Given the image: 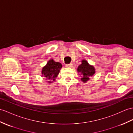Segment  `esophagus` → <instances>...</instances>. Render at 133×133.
Listing matches in <instances>:
<instances>
[{
  "label": "esophagus",
  "mask_w": 133,
  "mask_h": 133,
  "mask_svg": "<svg viewBox=\"0 0 133 133\" xmlns=\"http://www.w3.org/2000/svg\"><path fill=\"white\" fill-rule=\"evenodd\" d=\"M65 66L66 67H68V68H72L73 66V64H66Z\"/></svg>",
  "instance_id": "34e87169"
}]
</instances>
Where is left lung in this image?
Returning a JSON list of instances; mask_svg holds the SVG:
<instances>
[{
	"mask_svg": "<svg viewBox=\"0 0 133 133\" xmlns=\"http://www.w3.org/2000/svg\"><path fill=\"white\" fill-rule=\"evenodd\" d=\"M77 70L82 75L81 80L83 82H86L88 81L90 79V77H91L95 73L94 68L93 66L90 65L87 61L85 60L82 61V64L78 67Z\"/></svg>",
	"mask_w": 133,
	"mask_h": 133,
	"instance_id": "1",
	"label": "left lung"
}]
</instances>
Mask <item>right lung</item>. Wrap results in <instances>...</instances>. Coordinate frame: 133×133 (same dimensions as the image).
<instances>
[{
    "label": "right lung",
    "instance_id": "add662e5",
    "mask_svg": "<svg viewBox=\"0 0 133 133\" xmlns=\"http://www.w3.org/2000/svg\"><path fill=\"white\" fill-rule=\"evenodd\" d=\"M62 68V65L59 62H55L54 60L48 61L47 65L44 66L42 70V74L46 79H52L55 81L58 74L60 72V69ZM51 83V82L50 81Z\"/></svg>",
    "mask_w": 133,
    "mask_h": 133
}]
</instances>
